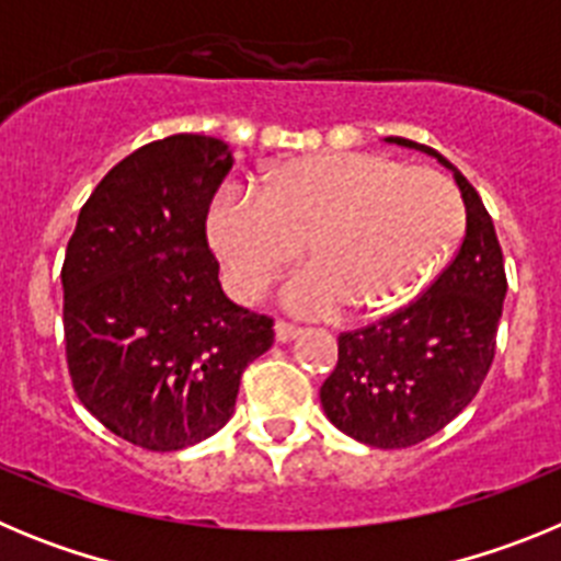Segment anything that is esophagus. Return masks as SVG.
Instances as JSON below:
<instances>
[{
  "instance_id": "obj_1",
  "label": "esophagus",
  "mask_w": 561,
  "mask_h": 561,
  "mask_svg": "<svg viewBox=\"0 0 561 561\" xmlns=\"http://www.w3.org/2000/svg\"><path fill=\"white\" fill-rule=\"evenodd\" d=\"M295 336H300V329L291 323H284V320H277L275 323V340L277 342H291Z\"/></svg>"
}]
</instances>
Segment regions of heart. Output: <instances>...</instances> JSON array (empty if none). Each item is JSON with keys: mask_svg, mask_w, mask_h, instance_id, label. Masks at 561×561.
<instances>
[{"mask_svg": "<svg viewBox=\"0 0 561 561\" xmlns=\"http://www.w3.org/2000/svg\"><path fill=\"white\" fill-rule=\"evenodd\" d=\"M466 213L453 182L381 153L317 151L272 165L257 196L225 187L207 238L241 300L266 291L304 247L284 289L304 317L388 314L427 289L458 252Z\"/></svg>", "mask_w": 561, "mask_h": 561, "instance_id": "heart-1", "label": "heart"}]
</instances>
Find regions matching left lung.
Here are the masks:
<instances>
[{"label": "left lung", "mask_w": 561, "mask_h": 561, "mask_svg": "<svg viewBox=\"0 0 561 561\" xmlns=\"http://www.w3.org/2000/svg\"><path fill=\"white\" fill-rule=\"evenodd\" d=\"M385 140L453 171L466 236L453 264L415 304L340 336V359L320 388V404L331 424L359 444L404 449L447 427L474 399L492 368L508 284L492 216L463 173L435 148L404 137Z\"/></svg>", "instance_id": "left-lung-1"}]
</instances>
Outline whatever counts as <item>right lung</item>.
Listing matches in <instances>:
<instances>
[{
	"label": "right lung",
	"instance_id": "obj_1",
	"mask_svg": "<svg viewBox=\"0 0 561 561\" xmlns=\"http://www.w3.org/2000/svg\"><path fill=\"white\" fill-rule=\"evenodd\" d=\"M232 162L205 134L148 142L103 176L67 244L72 388L103 427L151 453L219 433L241 374L275 340L270 317L225 295L207 247V207Z\"/></svg>",
	"mask_w": 561,
	"mask_h": 561
}]
</instances>
